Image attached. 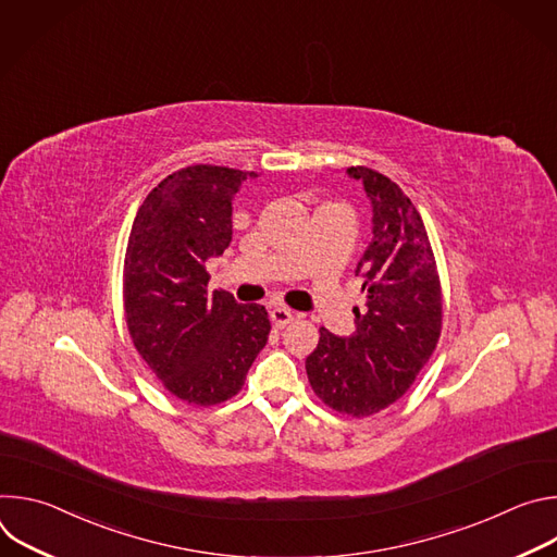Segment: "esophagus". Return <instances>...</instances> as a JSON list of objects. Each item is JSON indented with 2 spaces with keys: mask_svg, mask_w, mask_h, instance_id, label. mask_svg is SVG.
<instances>
[{
  "mask_svg": "<svg viewBox=\"0 0 557 557\" xmlns=\"http://www.w3.org/2000/svg\"><path fill=\"white\" fill-rule=\"evenodd\" d=\"M295 320V314L288 308H273L271 310V322L275 329H284Z\"/></svg>",
  "mask_w": 557,
  "mask_h": 557,
  "instance_id": "34e87169",
  "label": "esophagus"
}]
</instances>
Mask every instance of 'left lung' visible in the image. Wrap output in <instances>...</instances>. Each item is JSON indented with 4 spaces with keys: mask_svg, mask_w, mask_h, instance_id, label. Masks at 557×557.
<instances>
[{
    "mask_svg": "<svg viewBox=\"0 0 557 557\" xmlns=\"http://www.w3.org/2000/svg\"><path fill=\"white\" fill-rule=\"evenodd\" d=\"M372 205V240L355 275L363 280L366 310L357 331H320L306 374L320 399L355 419L376 414L410 389L432 357L443 326V293L421 213L387 176L348 168Z\"/></svg>",
    "mask_w": 557,
    "mask_h": 557,
    "instance_id": "left-lung-1",
    "label": "left lung"
}]
</instances>
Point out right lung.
Returning <instances> with one entry per match:
<instances>
[{
  "mask_svg": "<svg viewBox=\"0 0 557 557\" xmlns=\"http://www.w3.org/2000/svg\"><path fill=\"white\" fill-rule=\"evenodd\" d=\"M256 172L191 165L158 183L134 218L123 304L129 337L161 383L191 406H218L243 389L267 346L260 304L209 293V258L231 243L235 194Z\"/></svg>",
  "mask_w": 557,
  "mask_h": 557,
  "instance_id": "add662e5",
  "label": "right lung"
}]
</instances>
